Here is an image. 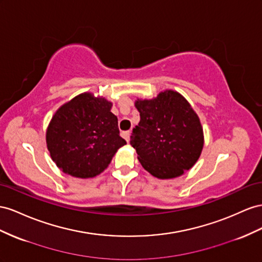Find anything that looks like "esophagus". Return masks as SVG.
Masks as SVG:
<instances>
[{"label": "esophagus", "mask_w": 262, "mask_h": 262, "mask_svg": "<svg viewBox=\"0 0 262 262\" xmlns=\"http://www.w3.org/2000/svg\"><path fill=\"white\" fill-rule=\"evenodd\" d=\"M130 131H125V132H122V137L125 139V141L126 142H129V140H130Z\"/></svg>", "instance_id": "34e87169"}]
</instances>
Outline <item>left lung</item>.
Segmentation results:
<instances>
[{"label": "left lung", "instance_id": "obj_1", "mask_svg": "<svg viewBox=\"0 0 262 262\" xmlns=\"http://www.w3.org/2000/svg\"><path fill=\"white\" fill-rule=\"evenodd\" d=\"M140 122L130 144L148 173L161 180L183 175L201 157L203 128L192 105L178 91L165 90L157 98L138 99Z\"/></svg>", "mask_w": 262, "mask_h": 262}]
</instances>
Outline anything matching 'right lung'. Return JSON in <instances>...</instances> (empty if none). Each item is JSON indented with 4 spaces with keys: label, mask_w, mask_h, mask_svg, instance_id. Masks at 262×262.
Returning a JSON list of instances; mask_svg holds the SVG:
<instances>
[{
    "label": "right lung",
    "mask_w": 262,
    "mask_h": 262,
    "mask_svg": "<svg viewBox=\"0 0 262 262\" xmlns=\"http://www.w3.org/2000/svg\"><path fill=\"white\" fill-rule=\"evenodd\" d=\"M111 107L105 98L83 93L55 112L46 131V144L63 173L95 178L108 167L118 148L126 144Z\"/></svg>",
    "instance_id": "add662e5"
}]
</instances>
